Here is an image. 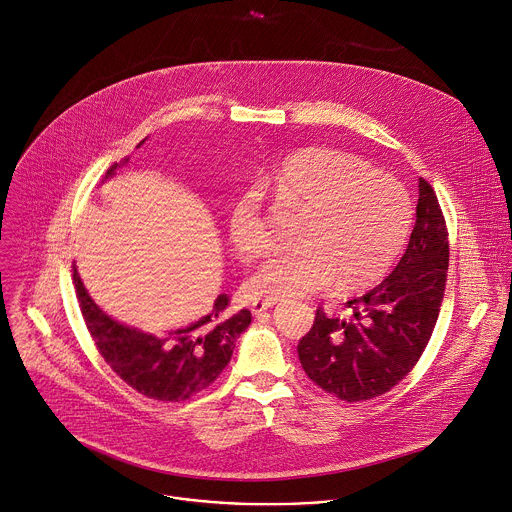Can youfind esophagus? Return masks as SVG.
<instances>
[{"instance_id":"esophagus-1","label":"esophagus","mask_w":512,"mask_h":512,"mask_svg":"<svg viewBox=\"0 0 512 512\" xmlns=\"http://www.w3.org/2000/svg\"><path fill=\"white\" fill-rule=\"evenodd\" d=\"M275 303H277V301H253V303H251V313H253V315H261L263 311L271 309Z\"/></svg>"}]
</instances>
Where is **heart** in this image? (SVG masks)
Masks as SVG:
<instances>
[{
    "label": "heart",
    "instance_id": "1",
    "mask_svg": "<svg viewBox=\"0 0 512 512\" xmlns=\"http://www.w3.org/2000/svg\"><path fill=\"white\" fill-rule=\"evenodd\" d=\"M277 203L297 207V247L269 255L247 279L253 299L277 301L335 283L354 291L376 283L402 253L412 227L408 191L362 158L333 148H303L259 179ZM233 249L251 259L269 245L261 195L241 189L227 209Z\"/></svg>",
    "mask_w": 512,
    "mask_h": 512
}]
</instances>
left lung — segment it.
Instances as JSON below:
<instances>
[{"label":"left lung","mask_w":512,"mask_h":512,"mask_svg":"<svg viewBox=\"0 0 512 512\" xmlns=\"http://www.w3.org/2000/svg\"><path fill=\"white\" fill-rule=\"evenodd\" d=\"M416 225L396 269L348 301V317L321 307L299 339V362L319 388L346 402L390 392L416 366L434 331L448 273V231L434 189L418 181Z\"/></svg>","instance_id":"1"}]
</instances>
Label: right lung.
Instances as JSON below:
<instances>
[{
    "mask_svg": "<svg viewBox=\"0 0 512 512\" xmlns=\"http://www.w3.org/2000/svg\"><path fill=\"white\" fill-rule=\"evenodd\" d=\"M126 162L128 158L122 160V164ZM118 166L116 162L108 168L106 179L116 175ZM74 285L100 356L130 388L160 402L189 400L209 388L229 364L237 337L251 323V311L231 313L229 297L221 293L211 311L201 319L154 335L116 321L102 311L86 291L76 269Z\"/></svg>",
    "mask_w": 512,
    "mask_h": 512,
    "instance_id": "obj_1",
    "label": "right lung"
}]
</instances>
